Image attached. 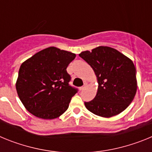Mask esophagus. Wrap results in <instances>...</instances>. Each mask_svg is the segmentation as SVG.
Segmentation results:
<instances>
[{
  "mask_svg": "<svg viewBox=\"0 0 152 152\" xmlns=\"http://www.w3.org/2000/svg\"><path fill=\"white\" fill-rule=\"evenodd\" d=\"M85 84H84V86H82V87H80V88H79V89H80V91H82V90H84V88H85Z\"/></svg>",
  "mask_w": 152,
  "mask_h": 152,
  "instance_id": "1",
  "label": "esophagus"
}]
</instances>
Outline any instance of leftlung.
Listing matches in <instances>:
<instances>
[{"label":"left lung","instance_id":"obj_1","mask_svg":"<svg viewBox=\"0 0 152 152\" xmlns=\"http://www.w3.org/2000/svg\"><path fill=\"white\" fill-rule=\"evenodd\" d=\"M79 56L91 65L98 82L96 96L91 101L84 102L86 108L106 118L125 110L137 91L136 70L132 61L108 46L84 51Z\"/></svg>","mask_w":152,"mask_h":152}]
</instances>
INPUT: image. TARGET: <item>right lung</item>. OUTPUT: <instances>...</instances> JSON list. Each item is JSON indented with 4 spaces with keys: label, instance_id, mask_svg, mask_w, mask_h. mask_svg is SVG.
<instances>
[{
    "label": "right lung",
    "instance_id": "right-lung-1",
    "mask_svg": "<svg viewBox=\"0 0 152 152\" xmlns=\"http://www.w3.org/2000/svg\"><path fill=\"white\" fill-rule=\"evenodd\" d=\"M76 55L56 47L37 52L21 64L16 83L19 98L35 116L58 118L68 110L77 89L69 85L66 71Z\"/></svg>",
    "mask_w": 152,
    "mask_h": 152
}]
</instances>
